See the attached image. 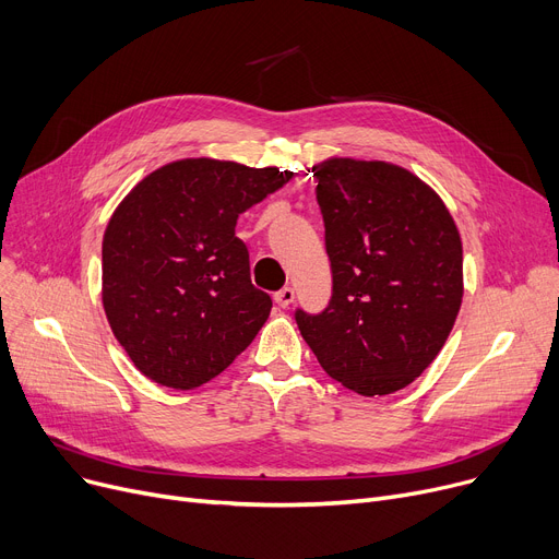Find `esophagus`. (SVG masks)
Listing matches in <instances>:
<instances>
[{"mask_svg": "<svg viewBox=\"0 0 559 559\" xmlns=\"http://www.w3.org/2000/svg\"><path fill=\"white\" fill-rule=\"evenodd\" d=\"M274 301H276V306H278V308H289V304L295 301V289H292V287H283V289H278L276 295H274Z\"/></svg>", "mask_w": 559, "mask_h": 559, "instance_id": "34e87169", "label": "esophagus"}]
</instances>
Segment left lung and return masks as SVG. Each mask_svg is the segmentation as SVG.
<instances>
[{
    "label": "left lung",
    "instance_id": "obj_1",
    "mask_svg": "<svg viewBox=\"0 0 559 559\" xmlns=\"http://www.w3.org/2000/svg\"><path fill=\"white\" fill-rule=\"evenodd\" d=\"M333 297L297 310L319 365L362 396L399 392L442 350L462 306V240L439 194L385 160L312 167Z\"/></svg>",
    "mask_w": 559,
    "mask_h": 559
}]
</instances>
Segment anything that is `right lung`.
I'll list each match as a JSON object with an SVG mask.
<instances>
[{"label":"right lung","instance_id":"1","mask_svg":"<svg viewBox=\"0 0 559 559\" xmlns=\"http://www.w3.org/2000/svg\"><path fill=\"white\" fill-rule=\"evenodd\" d=\"M292 179L278 167L183 158L117 205L102 245L112 335L154 383L194 390L253 342L272 299L253 287L238 217Z\"/></svg>","mask_w":559,"mask_h":559}]
</instances>
